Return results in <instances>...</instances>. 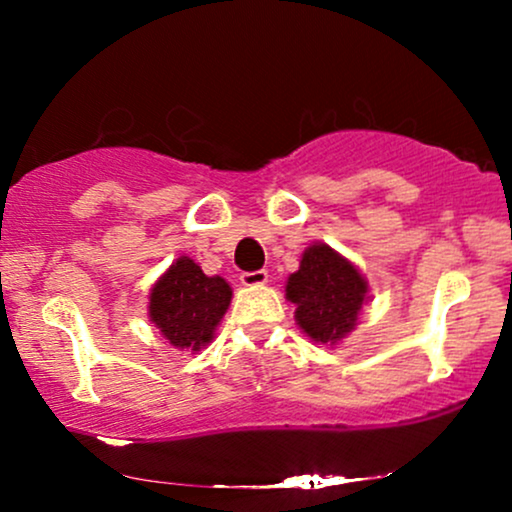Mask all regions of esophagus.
<instances>
[{
	"instance_id": "esophagus-1",
	"label": "esophagus",
	"mask_w": 512,
	"mask_h": 512,
	"mask_svg": "<svg viewBox=\"0 0 512 512\" xmlns=\"http://www.w3.org/2000/svg\"><path fill=\"white\" fill-rule=\"evenodd\" d=\"M267 279H269V274L264 272V269H257V272H245V274H240V284L243 286H262V284H267Z\"/></svg>"
}]
</instances>
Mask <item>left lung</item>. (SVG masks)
Masks as SVG:
<instances>
[{"mask_svg": "<svg viewBox=\"0 0 512 512\" xmlns=\"http://www.w3.org/2000/svg\"><path fill=\"white\" fill-rule=\"evenodd\" d=\"M286 298L296 303L298 327L313 342L332 346L356 327L368 298V281L330 245L315 243L286 281Z\"/></svg>", "mask_w": 512, "mask_h": 512, "instance_id": "1", "label": "left lung"}]
</instances>
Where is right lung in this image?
<instances>
[{"label": "right lung", "mask_w": 512, "mask_h": 512, "mask_svg": "<svg viewBox=\"0 0 512 512\" xmlns=\"http://www.w3.org/2000/svg\"><path fill=\"white\" fill-rule=\"evenodd\" d=\"M231 286L207 276L190 257H178L156 281L149 296V317L175 349H204L231 305Z\"/></svg>", "instance_id": "add662e5"}]
</instances>
